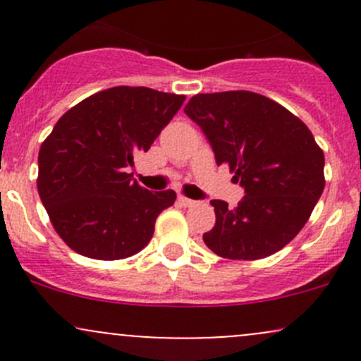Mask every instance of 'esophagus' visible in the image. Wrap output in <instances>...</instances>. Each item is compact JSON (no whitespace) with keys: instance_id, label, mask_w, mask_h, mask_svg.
<instances>
[{"instance_id":"obj_1","label":"esophagus","mask_w":361,"mask_h":361,"mask_svg":"<svg viewBox=\"0 0 361 361\" xmlns=\"http://www.w3.org/2000/svg\"><path fill=\"white\" fill-rule=\"evenodd\" d=\"M178 204H181V206H183V207H190V206H194L195 201H192V199L185 197V195H178Z\"/></svg>"}]
</instances>
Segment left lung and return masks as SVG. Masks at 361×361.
Returning a JSON list of instances; mask_svg holds the SVG:
<instances>
[{
	"mask_svg": "<svg viewBox=\"0 0 361 361\" xmlns=\"http://www.w3.org/2000/svg\"><path fill=\"white\" fill-rule=\"evenodd\" d=\"M185 113L206 134L216 164H228L245 197L231 209L211 201L216 224L202 235L218 257L258 260L302 231L325 188V155L304 122L248 90L197 94Z\"/></svg>",
	"mask_w": 361,
	"mask_h": 361,
	"instance_id": "obj_1",
	"label": "left lung"
}]
</instances>
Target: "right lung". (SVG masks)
I'll return each mask as SVG.
<instances>
[{"mask_svg": "<svg viewBox=\"0 0 361 361\" xmlns=\"http://www.w3.org/2000/svg\"><path fill=\"white\" fill-rule=\"evenodd\" d=\"M185 96L111 87L57 120L38 154V194L57 234L76 253L120 260L150 243L176 192H150L127 167L148 152Z\"/></svg>", "mask_w": 361, "mask_h": 361, "instance_id": "1", "label": "right lung"}]
</instances>
